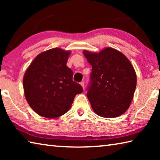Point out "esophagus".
Segmentation results:
<instances>
[{
	"mask_svg": "<svg viewBox=\"0 0 160 160\" xmlns=\"http://www.w3.org/2000/svg\"><path fill=\"white\" fill-rule=\"evenodd\" d=\"M80 85L82 86V88L84 89L85 88V84H84V82H80Z\"/></svg>",
	"mask_w": 160,
	"mask_h": 160,
	"instance_id": "1",
	"label": "esophagus"
}]
</instances>
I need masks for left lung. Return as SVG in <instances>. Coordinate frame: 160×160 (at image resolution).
I'll return each mask as SVG.
<instances>
[{
	"mask_svg": "<svg viewBox=\"0 0 160 160\" xmlns=\"http://www.w3.org/2000/svg\"><path fill=\"white\" fill-rule=\"evenodd\" d=\"M84 56L92 66L87 97L97 115L115 118L131 105L136 88L133 66L125 55L107 47L99 53L85 50Z\"/></svg>",
	"mask_w": 160,
	"mask_h": 160,
	"instance_id": "1",
	"label": "left lung"
}]
</instances>
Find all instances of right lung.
<instances>
[{"mask_svg":"<svg viewBox=\"0 0 160 160\" xmlns=\"http://www.w3.org/2000/svg\"><path fill=\"white\" fill-rule=\"evenodd\" d=\"M70 51L51 48L36 56L23 78L25 98L37 114L57 118L71 107L76 94L82 92L72 80V70L66 66Z\"/></svg>","mask_w":160,"mask_h":160,"instance_id":"obj_1","label":"right lung"}]
</instances>
